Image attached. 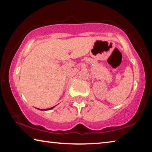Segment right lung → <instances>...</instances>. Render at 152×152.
Masks as SVG:
<instances>
[{
  "label": "right lung",
  "mask_w": 152,
  "mask_h": 152,
  "mask_svg": "<svg viewBox=\"0 0 152 152\" xmlns=\"http://www.w3.org/2000/svg\"><path fill=\"white\" fill-rule=\"evenodd\" d=\"M54 107H50V108H49V109H47V110H51V109H53V108Z\"/></svg>",
  "instance_id": "add662e5"
}]
</instances>
